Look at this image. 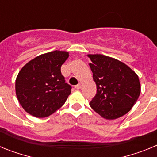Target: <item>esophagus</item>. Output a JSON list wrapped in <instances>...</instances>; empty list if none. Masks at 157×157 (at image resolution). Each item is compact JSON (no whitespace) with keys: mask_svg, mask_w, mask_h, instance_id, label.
Here are the masks:
<instances>
[{"mask_svg":"<svg viewBox=\"0 0 157 157\" xmlns=\"http://www.w3.org/2000/svg\"><path fill=\"white\" fill-rule=\"evenodd\" d=\"M75 88L76 90H79V89L81 88V84H80V83H78V85L75 86Z\"/></svg>","mask_w":157,"mask_h":157,"instance_id":"obj_1","label":"esophagus"}]
</instances>
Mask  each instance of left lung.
I'll use <instances>...</instances> for the list:
<instances>
[{
	"instance_id": "1",
	"label": "left lung",
	"mask_w": 157,
	"mask_h": 157,
	"mask_svg": "<svg viewBox=\"0 0 157 157\" xmlns=\"http://www.w3.org/2000/svg\"><path fill=\"white\" fill-rule=\"evenodd\" d=\"M90 67L97 86V94L90 105L107 120L127 114L141 93L139 78L123 62L101 54H89Z\"/></svg>"
}]
</instances>
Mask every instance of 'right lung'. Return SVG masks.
Segmentation results:
<instances>
[{
  "label": "right lung",
  "instance_id": "add662e5",
  "mask_svg": "<svg viewBox=\"0 0 157 157\" xmlns=\"http://www.w3.org/2000/svg\"><path fill=\"white\" fill-rule=\"evenodd\" d=\"M67 52L52 51L31 59L18 74L16 94L27 113L37 118L50 116L61 108L71 92L60 67Z\"/></svg>",
  "mask_w": 157,
  "mask_h": 157
}]
</instances>
